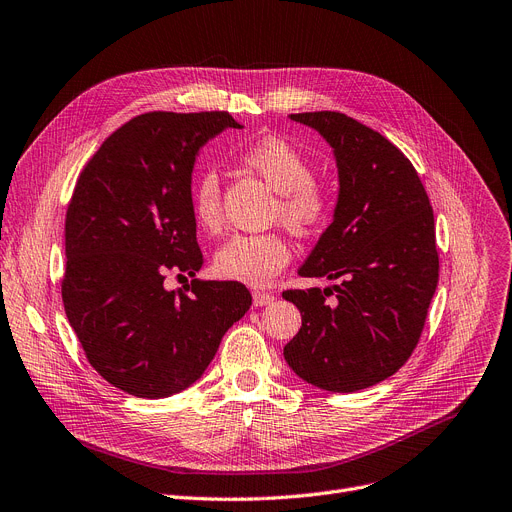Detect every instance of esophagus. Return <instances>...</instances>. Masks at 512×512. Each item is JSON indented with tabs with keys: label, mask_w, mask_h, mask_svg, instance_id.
Here are the masks:
<instances>
[{
	"label": "esophagus",
	"mask_w": 512,
	"mask_h": 512,
	"mask_svg": "<svg viewBox=\"0 0 512 512\" xmlns=\"http://www.w3.org/2000/svg\"><path fill=\"white\" fill-rule=\"evenodd\" d=\"M252 302H254L256 308L269 306V304L275 302V296H273V294H264V291H254V294H252Z\"/></svg>",
	"instance_id": "34e87169"
}]
</instances>
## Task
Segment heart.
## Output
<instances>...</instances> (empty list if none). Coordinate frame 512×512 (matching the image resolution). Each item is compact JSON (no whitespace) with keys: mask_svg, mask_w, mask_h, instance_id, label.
<instances>
[{"mask_svg":"<svg viewBox=\"0 0 512 512\" xmlns=\"http://www.w3.org/2000/svg\"><path fill=\"white\" fill-rule=\"evenodd\" d=\"M239 160L277 191L275 221L296 235L314 233L325 225L331 210L327 193L312 181V162L289 141L281 137L258 139L243 148ZM191 212L200 229L208 233L221 229V181L214 168L200 170L193 179ZM289 258L287 241L277 233H237L214 252L212 269L221 279L264 287L285 269Z\"/></svg>","mask_w":512,"mask_h":512,"instance_id":"b5f03b06","label":"heart"}]
</instances>
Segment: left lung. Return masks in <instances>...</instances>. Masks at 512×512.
I'll return each instance as SVG.
<instances>
[{
  "instance_id": "left-lung-1",
  "label": "left lung",
  "mask_w": 512,
  "mask_h": 512,
  "mask_svg": "<svg viewBox=\"0 0 512 512\" xmlns=\"http://www.w3.org/2000/svg\"><path fill=\"white\" fill-rule=\"evenodd\" d=\"M289 118L329 143L339 183L333 221L298 273L342 283L283 291L302 314L283 356L314 387L358 392L417 348L440 277L433 210L415 166L381 133L342 112Z\"/></svg>"
}]
</instances>
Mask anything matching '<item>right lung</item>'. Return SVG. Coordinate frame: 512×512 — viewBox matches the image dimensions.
I'll use <instances>...</instances> for the list:
<instances>
[{
	"label": "right lung",
	"instance_id": "add662e5",
	"mask_svg": "<svg viewBox=\"0 0 512 512\" xmlns=\"http://www.w3.org/2000/svg\"><path fill=\"white\" fill-rule=\"evenodd\" d=\"M243 129L229 112H148L114 131L83 168L66 212L62 300L72 331L108 383L168 398L196 383L223 335L252 306L237 281L193 279L202 252L191 173L204 145Z\"/></svg>",
	"mask_w": 512,
	"mask_h": 512
}]
</instances>
